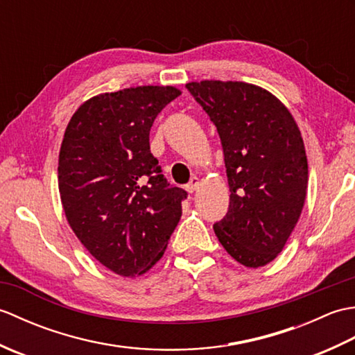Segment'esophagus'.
I'll return each mask as SVG.
<instances>
[{
  "instance_id": "1",
  "label": "esophagus",
  "mask_w": 355,
  "mask_h": 355,
  "mask_svg": "<svg viewBox=\"0 0 355 355\" xmlns=\"http://www.w3.org/2000/svg\"><path fill=\"white\" fill-rule=\"evenodd\" d=\"M200 186V178H197V177H193L191 182H189V184L186 186V191L189 192V193H192V192H195L197 191V187Z\"/></svg>"
}]
</instances>
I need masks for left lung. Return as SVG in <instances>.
<instances>
[{
  "instance_id": "left-lung-1",
  "label": "left lung",
  "mask_w": 355,
  "mask_h": 355,
  "mask_svg": "<svg viewBox=\"0 0 355 355\" xmlns=\"http://www.w3.org/2000/svg\"><path fill=\"white\" fill-rule=\"evenodd\" d=\"M186 88L216 126L230 189L215 235L245 267L267 266L296 227L306 197L308 162L285 105L245 82L201 80Z\"/></svg>"
}]
</instances>
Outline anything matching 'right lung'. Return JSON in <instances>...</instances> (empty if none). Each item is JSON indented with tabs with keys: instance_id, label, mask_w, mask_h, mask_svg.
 Segmentation results:
<instances>
[{
	"instance_id": "1",
	"label": "right lung",
	"mask_w": 355,
	"mask_h": 355,
	"mask_svg": "<svg viewBox=\"0 0 355 355\" xmlns=\"http://www.w3.org/2000/svg\"><path fill=\"white\" fill-rule=\"evenodd\" d=\"M175 87H135L94 96L67 125L58 182L64 212L87 250L134 277L162 258L187 192L171 186L150 154L149 131Z\"/></svg>"
}]
</instances>
